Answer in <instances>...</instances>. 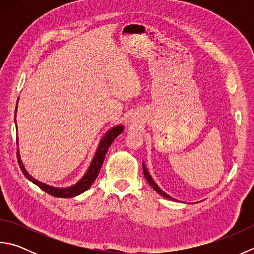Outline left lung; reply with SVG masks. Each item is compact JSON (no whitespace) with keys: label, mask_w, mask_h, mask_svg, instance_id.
I'll list each match as a JSON object with an SVG mask.
<instances>
[{"label":"left lung","mask_w":254,"mask_h":254,"mask_svg":"<svg viewBox=\"0 0 254 254\" xmlns=\"http://www.w3.org/2000/svg\"><path fill=\"white\" fill-rule=\"evenodd\" d=\"M143 171H144V176H145V178H146V180L148 181L149 185L154 188V190H155L156 192H157L158 194H160L161 196H164V197L168 198V199H171V201H176V199H174V198H172L171 196H169L168 194H166L163 190H161V189H160L157 185H156V183H155V182H154V180H153V178L150 177V175H149L148 172H147L146 167H145V165H144V164H143Z\"/></svg>","instance_id":"left-lung-1"}]
</instances>
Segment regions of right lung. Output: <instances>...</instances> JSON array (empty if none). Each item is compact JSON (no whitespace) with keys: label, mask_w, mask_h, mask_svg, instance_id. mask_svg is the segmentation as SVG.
Wrapping results in <instances>:
<instances>
[{"label":"right lung","mask_w":254,"mask_h":254,"mask_svg":"<svg viewBox=\"0 0 254 254\" xmlns=\"http://www.w3.org/2000/svg\"><path fill=\"white\" fill-rule=\"evenodd\" d=\"M123 131V127L122 126H118L116 127L111 128V130L108 132L106 135L104 136V138L101 139V142L99 144V147L97 149V152L95 154V157L91 161V165L89 167V169L86 172L85 176L80 179L76 185L72 186L69 188H64V189H58V188H53L50 186H47L45 183H42L40 181L36 180L35 178H32L28 172L26 171L25 167L21 163L20 157H19V154L17 153V160H18V164L21 171H23V174L26 176V178L28 180H30L31 182H34L35 185H37L39 187L41 190H44L46 193L50 194V195L55 196V197H61V198H69V197H73V196H76L78 194H82L83 192H85L87 189H89V187L93 185V182L95 181V179L98 176L100 168L102 166V163H104V159H105V156L107 154V150L109 149V146L111 145V143L115 141V138L117 136H119V134Z\"/></svg>","instance_id":"1"}]
</instances>
